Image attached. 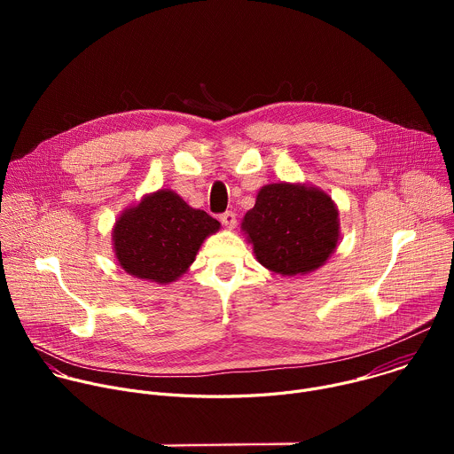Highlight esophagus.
<instances>
[{
	"instance_id": "esophagus-1",
	"label": "esophagus",
	"mask_w": 454,
	"mask_h": 454,
	"mask_svg": "<svg viewBox=\"0 0 454 454\" xmlns=\"http://www.w3.org/2000/svg\"><path fill=\"white\" fill-rule=\"evenodd\" d=\"M221 223L228 228V230H233L237 226V215L233 212H224L221 215Z\"/></svg>"
}]
</instances>
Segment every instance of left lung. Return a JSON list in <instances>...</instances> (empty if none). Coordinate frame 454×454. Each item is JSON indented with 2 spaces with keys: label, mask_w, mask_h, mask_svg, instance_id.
Masks as SVG:
<instances>
[{
  "label": "left lung",
  "mask_w": 454,
  "mask_h": 454,
  "mask_svg": "<svg viewBox=\"0 0 454 454\" xmlns=\"http://www.w3.org/2000/svg\"><path fill=\"white\" fill-rule=\"evenodd\" d=\"M240 228L256 261L282 277L316 271L341 240L336 203L327 192L307 183L264 184Z\"/></svg>",
  "instance_id": "1"
}]
</instances>
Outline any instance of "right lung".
<instances>
[{"instance_id": "1", "label": "right lung", "mask_w": 454, "mask_h": 454, "mask_svg": "<svg viewBox=\"0 0 454 454\" xmlns=\"http://www.w3.org/2000/svg\"><path fill=\"white\" fill-rule=\"evenodd\" d=\"M219 228L205 210L161 188L120 214L111 233L113 251L125 273L167 286L188 271L207 237Z\"/></svg>"}]
</instances>
